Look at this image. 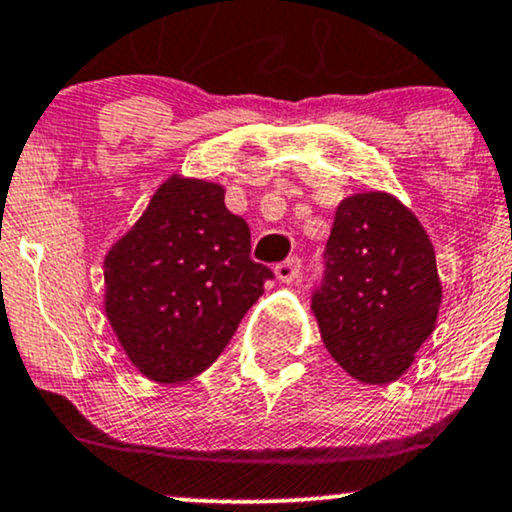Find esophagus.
I'll return each mask as SVG.
<instances>
[{"mask_svg": "<svg viewBox=\"0 0 512 512\" xmlns=\"http://www.w3.org/2000/svg\"><path fill=\"white\" fill-rule=\"evenodd\" d=\"M299 273H302V261H299L297 256L287 258V261H282L275 266V275H278L280 282H292Z\"/></svg>", "mask_w": 512, "mask_h": 512, "instance_id": "34e87169", "label": "esophagus"}]
</instances>
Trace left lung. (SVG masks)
I'll return each instance as SVG.
<instances>
[{
	"mask_svg": "<svg viewBox=\"0 0 512 512\" xmlns=\"http://www.w3.org/2000/svg\"><path fill=\"white\" fill-rule=\"evenodd\" d=\"M443 287L429 234L386 191L347 196L311 309L330 357L369 386L398 381L434 333Z\"/></svg>",
	"mask_w": 512,
	"mask_h": 512,
	"instance_id": "8db88e82",
	"label": "left lung"
}]
</instances>
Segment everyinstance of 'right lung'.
I'll use <instances>...</instances> for the list:
<instances>
[{"label":"right lung","mask_w":512,"mask_h":512,"mask_svg":"<svg viewBox=\"0 0 512 512\" xmlns=\"http://www.w3.org/2000/svg\"><path fill=\"white\" fill-rule=\"evenodd\" d=\"M249 225L225 189L172 174L105 256V314L148 381L177 386L220 357L270 268L251 261Z\"/></svg>","instance_id":"right-lung-1"}]
</instances>
